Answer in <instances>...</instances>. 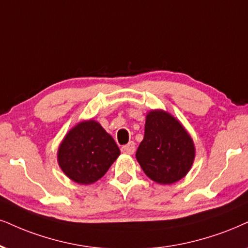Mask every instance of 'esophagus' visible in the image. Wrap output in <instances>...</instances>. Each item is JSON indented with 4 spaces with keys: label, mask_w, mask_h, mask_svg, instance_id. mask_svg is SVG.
Segmentation results:
<instances>
[{
    "label": "esophagus",
    "mask_w": 248,
    "mask_h": 248,
    "mask_svg": "<svg viewBox=\"0 0 248 248\" xmlns=\"http://www.w3.org/2000/svg\"><path fill=\"white\" fill-rule=\"evenodd\" d=\"M134 151H136V145H134L133 141H130L127 145H125L122 147V152H123L124 154H127V155H132Z\"/></svg>",
    "instance_id": "34e87169"
}]
</instances>
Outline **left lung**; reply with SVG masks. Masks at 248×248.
<instances>
[{
	"mask_svg": "<svg viewBox=\"0 0 248 248\" xmlns=\"http://www.w3.org/2000/svg\"><path fill=\"white\" fill-rule=\"evenodd\" d=\"M136 157L148 178L170 185L191 170L195 158L194 141L175 116L166 110L152 109L146 115L145 136Z\"/></svg>",
	"mask_w": 248,
	"mask_h": 248,
	"instance_id": "8db88e82",
	"label": "left lung"
}]
</instances>
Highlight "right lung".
Masks as SVG:
<instances>
[{
    "label": "right lung",
    "instance_id": "obj_1",
    "mask_svg": "<svg viewBox=\"0 0 248 248\" xmlns=\"http://www.w3.org/2000/svg\"><path fill=\"white\" fill-rule=\"evenodd\" d=\"M121 155L112 137L94 118L79 122L65 134L57 149L64 175L80 185L99 180Z\"/></svg>",
    "mask_w": 248,
    "mask_h": 248
}]
</instances>
